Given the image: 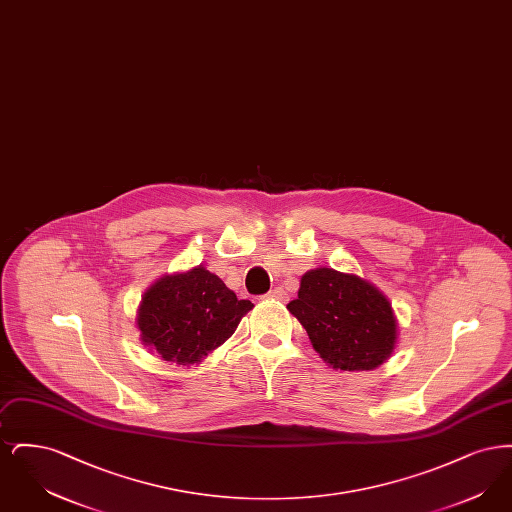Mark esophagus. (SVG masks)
Returning a JSON list of instances; mask_svg holds the SVG:
<instances>
[{
  "label": "esophagus",
  "instance_id": "obj_1",
  "mask_svg": "<svg viewBox=\"0 0 512 512\" xmlns=\"http://www.w3.org/2000/svg\"><path fill=\"white\" fill-rule=\"evenodd\" d=\"M268 299H278V301H286V297H288V293L284 292L282 288H274V290H270L267 293Z\"/></svg>",
  "mask_w": 512,
  "mask_h": 512
}]
</instances>
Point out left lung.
Returning <instances> with one entry per match:
<instances>
[{"mask_svg": "<svg viewBox=\"0 0 512 512\" xmlns=\"http://www.w3.org/2000/svg\"><path fill=\"white\" fill-rule=\"evenodd\" d=\"M288 311L307 330L322 361L336 370H374L397 345L390 299L353 272L307 270Z\"/></svg>", "mask_w": 512, "mask_h": 512, "instance_id": "1", "label": "left lung"}]
</instances>
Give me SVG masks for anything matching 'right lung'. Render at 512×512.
Returning <instances> with one entry per match:
<instances>
[{
	"mask_svg": "<svg viewBox=\"0 0 512 512\" xmlns=\"http://www.w3.org/2000/svg\"><path fill=\"white\" fill-rule=\"evenodd\" d=\"M253 309L203 265L155 280L138 307L140 341L163 361L199 365Z\"/></svg>",
	"mask_w": 512,
	"mask_h": 512,
	"instance_id": "obj_1",
	"label": "right lung"
}]
</instances>
